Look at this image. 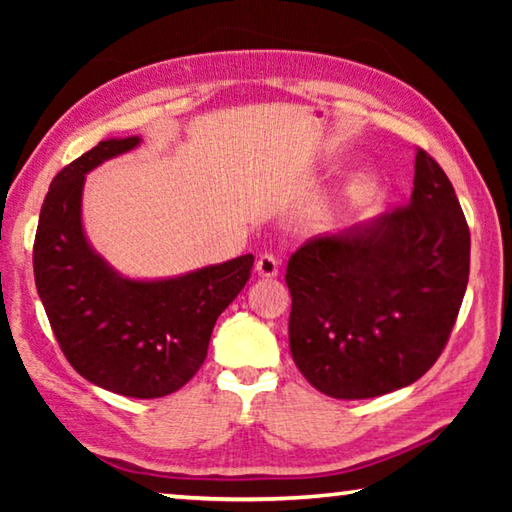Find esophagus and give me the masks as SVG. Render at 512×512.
I'll use <instances>...</instances> for the list:
<instances>
[{
	"label": "esophagus",
	"mask_w": 512,
	"mask_h": 512,
	"mask_svg": "<svg viewBox=\"0 0 512 512\" xmlns=\"http://www.w3.org/2000/svg\"><path fill=\"white\" fill-rule=\"evenodd\" d=\"M255 271H257V275L259 277H277V271H280V264H277V259L273 257V255H262L257 259V264H255Z\"/></svg>",
	"instance_id": "34e87169"
}]
</instances>
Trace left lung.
<instances>
[{"instance_id":"left-lung-1","label":"left lung","mask_w":512,"mask_h":512,"mask_svg":"<svg viewBox=\"0 0 512 512\" xmlns=\"http://www.w3.org/2000/svg\"><path fill=\"white\" fill-rule=\"evenodd\" d=\"M467 277L461 203L440 164L418 149L409 205L311 237L291 255V357L336 400L409 386L443 352Z\"/></svg>"}]
</instances>
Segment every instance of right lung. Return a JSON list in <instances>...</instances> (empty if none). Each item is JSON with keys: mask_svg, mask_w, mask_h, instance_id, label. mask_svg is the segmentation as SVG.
Masks as SVG:
<instances>
[{"mask_svg": "<svg viewBox=\"0 0 512 512\" xmlns=\"http://www.w3.org/2000/svg\"><path fill=\"white\" fill-rule=\"evenodd\" d=\"M140 142L103 140L58 171L40 210L33 273L72 368L106 391L153 400L183 388L203 366L216 318L246 287L255 257L162 280L117 273L85 237V173Z\"/></svg>", "mask_w": 512, "mask_h": 512, "instance_id": "right-lung-1", "label": "right lung"}]
</instances>
